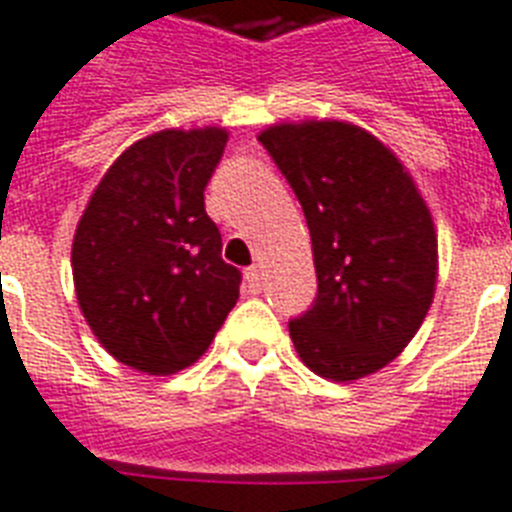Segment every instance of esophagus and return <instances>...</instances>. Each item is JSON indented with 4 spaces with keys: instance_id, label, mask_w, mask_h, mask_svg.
Wrapping results in <instances>:
<instances>
[{
    "instance_id": "1",
    "label": "esophagus",
    "mask_w": 512,
    "mask_h": 512,
    "mask_svg": "<svg viewBox=\"0 0 512 512\" xmlns=\"http://www.w3.org/2000/svg\"><path fill=\"white\" fill-rule=\"evenodd\" d=\"M245 285H248V290H251V293H259L261 285H264V272H261V267H256V264H253V267L245 269Z\"/></svg>"
}]
</instances>
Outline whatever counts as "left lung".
Listing matches in <instances>:
<instances>
[{
    "label": "left lung",
    "mask_w": 512,
    "mask_h": 512,
    "mask_svg": "<svg viewBox=\"0 0 512 512\" xmlns=\"http://www.w3.org/2000/svg\"><path fill=\"white\" fill-rule=\"evenodd\" d=\"M296 192L312 235L317 298L288 322L306 367L357 380L412 341L436 290V232L410 171L370 132L343 121L259 134Z\"/></svg>",
    "instance_id": "obj_1"
}]
</instances>
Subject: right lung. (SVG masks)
Returning a JSON list of instances; mask_svg holds the SVG:
<instances>
[{
	"label": "right lung",
	"mask_w": 512,
	"mask_h": 512,
	"mask_svg": "<svg viewBox=\"0 0 512 512\" xmlns=\"http://www.w3.org/2000/svg\"><path fill=\"white\" fill-rule=\"evenodd\" d=\"M227 132L166 129L134 142L89 198L73 237L76 298L97 341L150 375L185 370L240 296V269L203 203Z\"/></svg>",
	"instance_id": "add662e5"
}]
</instances>
